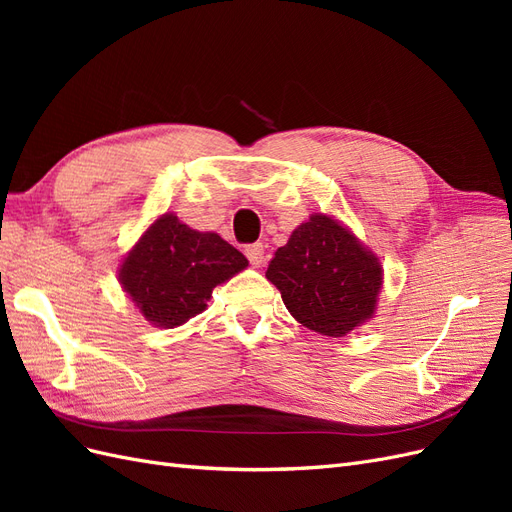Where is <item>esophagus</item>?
Segmentation results:
<instances>
[{
  "label": "esophagus",
  "mask_w": 512,
  "mask_h": 512,
  "mask_svg": "<svg viewBox=\"0 0 512 512\" xmlns=\"http://www.w3.org/2000/svg\"><path fill=\"white\" fill-rule=\"evenodd\" d=\"M245 256H247V260H250V265L260 267L262 260H265V245H262V243L247 245L245 247Z\"/></svg>",
  "instance_id": "esophagus-1"
}]
</instances>
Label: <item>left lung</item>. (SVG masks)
<instances>
[{"label":"left lung","mask_w":512,"mask_h":512,"mask_svg":"<svg viewBox=\"0 0 512 512\" xmlns=\"http://www.w3.org/2000/svg\"><path fill=\"white\" fill-rule=\"evenodd\" d=\"M267 280L303 327L342 337L374 316L382 267L348 228L314 213L277 247Z\"/></svg>","instance_id":"8db88e82"}]
</instances>
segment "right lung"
Listing matches in <instances>:
<instances>
[{
  "label": "right lung",
  "mask_w": 512,
  "mask_h": 512,
  "mask_svg": "<svg viewBox=\"0 0 512 512\" xmlns=\"http://www.w3.org/2000/svg\"><path fill=\"white\" fill-rule=\"evenodd\" d=\"M245 267L247 258L220 235L166 213L132 247L119 280L151 324L173 329L203 312L213 288Z\"/></svg>",
  "instance_id": "1"
}]
</instances>
